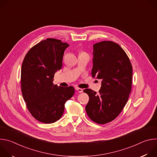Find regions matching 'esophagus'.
Listing matches in <instances>:
<instances>
[{"label":"esophagus","mask_w":157,"mask_h":157,"mask_svg":"<svg viewBox=\"0 0 157 157\" xmlns=\"http://www.w3.org/2000/svg\"><path fill=\"white\" fill-rule=\"evenodd\" d=\"M76 90L79 93H82L83 92V89H81V88H79V87H76Z\"/></svg>","instance_id":"esophagus-1"}]
</instances>
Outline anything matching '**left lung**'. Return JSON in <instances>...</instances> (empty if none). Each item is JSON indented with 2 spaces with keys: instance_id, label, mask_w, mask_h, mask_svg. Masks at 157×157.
<instances>
[{
  "instance_id": "1",
  "label": "left lung",
  "mask_w": 157,
  "mask_h": 157,
  "mask_svg": "<svg viewBox=\"0 0 157 157\" xmlns=\"http://www.w3.org/2000/svg\"><path fill=\"white\" fill-rule=\"evenodd\" d=\"M92 76L101 79L99 93L86 89L89 99L86 106L93 121L104 124L115 119L125 107L131 91L132 66L117 43L103 41L93 45Z\"/></svg>"
}]
</instances>
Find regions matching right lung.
I'll use <instances>...</instances> for the list:
<instances>
[{
  "label": "right lung",
  "mask_w": 157,
  "mask_h": 157,
  "mask_svg": "<svg viewBox=\"0 0 157 157\" xmlns=\"http://www.w3.org/2000/svg\"><path fill=\"white\" fill-rule=\"evenodd\" d=\"M69 46L59 40L47 38L33 47L22 63V95L30 114L41 122L52 124L59 120L66 101L75 93L72 86L53 83L55 73L62 67L64 50Z\"/></svg>",
  "instance_id": "obj_1"
}]
</instances>
